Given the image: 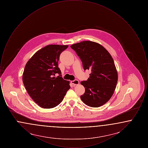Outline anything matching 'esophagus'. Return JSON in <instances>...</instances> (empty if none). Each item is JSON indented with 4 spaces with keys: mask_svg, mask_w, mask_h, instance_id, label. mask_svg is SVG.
Segmentation results:
<instances>
[{
    "mask_svg": "<svg viewBox=\"0 0 148 148\" xmlns=\"http://www.w3.org/2000/svg\"><path fill=\"white\" fill-rule=\"evenodd\" d=\"M71 84H73V85L74 86L77 85H79V80H73V81L71 82Z\"/></svg>",
    "mask_w": 148,
    "mask_h": 148,
    "instance_id": "34e87169",
    "label": "esophagus"
}]
</instances>
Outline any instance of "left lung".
Masks as SVG:
<instances>
[{"mask_svg": "<svg viewBox=\"0 0 148 148\" xmlns=\"http://www.w3.org/2000/svg\"><path fill=\"white\" fill-rule=\"evenodd\" d=\"M71 47L80 58L85 71H91L88 79L81 82L85 88L82 100L91 107L104 105L112 97L118 82L112 56L101 45L92 41L77 42Z\"/></svg>", "mask_w": 148, "mask_h": 148, "instance_id": "8db88e82", "label": "left lung"}]
</instances>
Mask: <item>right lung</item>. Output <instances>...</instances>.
Segmentation results:
<instances>
[{"label": "right lung", "instance_id": "obj_1", "mask_svg": "<svg viewBox=\"0 0 148 148\" xmlns=\"http://www.w3.org/2000/svg\"><path fill=\"white\" fill-rule=\"evenodd\" d=\"M68 47L48 45L37 51L25 65L23 84L30 97L42 108L58 106L71 88L69 82L64 80L58 67L59 56ZM56 73L60 75L53 77Z\"/></svg>", "mask_w": 148, "mask_h": 148}]
</instances>
